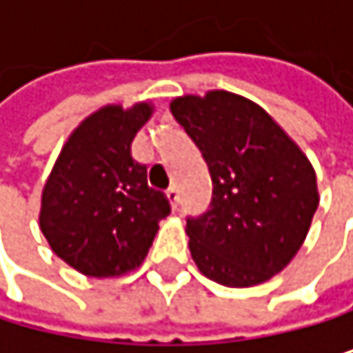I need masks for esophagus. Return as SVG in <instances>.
I'll return each instance as SVG.
<instances>
[{
  "mask_svg": "<svg viewBox=\"0 0 353 353\" xmlns=\"http://www.w3.org/2000/svg\"><path fill=\"white\" fill-rule=\"evenodd\" d=\"M165 196H167V201H169V205H171L173 210H178V205H180V192H178V188H175V186L169 188Z\"/></svg>",
  "mask_w": 353,
  "mask_h": 353,
  "instance_id": "34e87169",
  "label": "esophagus"
}]
</instances>
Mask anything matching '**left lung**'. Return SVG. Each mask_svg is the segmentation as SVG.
<instances>
[{"label":"left lung","instance_id":"1","mask_svg":"<svg viewBox=\"0 0 353 353\" xmlns=\"http://www.w3.org/2000/svg\"><path fill=\"white\" fill-rule=\"evenodd\" d=\"M169 108L214 182L208 214L186 222L194 265L228 288L271 279L296 256L318 210L314 165L259 103L241 94H184Z\"/></svg>","mask_w":353,"mask_h":353}]
</instances>
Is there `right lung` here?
<instances>
[{
	"label": "right lung",
	"instance_id": "add662e5",
	"mask_svg": "<svg viewBox=\"0 0 353 353\" xmlns=\"http://www.w3.org/2000/svg\"><path fill=\"white\" fill-rule=\"evenodd\" d=\"M154 105L110 103L86 116L67 137L42 190L39 228L63 263L88 277L135 271L171 208L148 186L131 141Z\"/></svg>",
	"mask_w": 353,
	"mask_h": 353
}]
</instances>
